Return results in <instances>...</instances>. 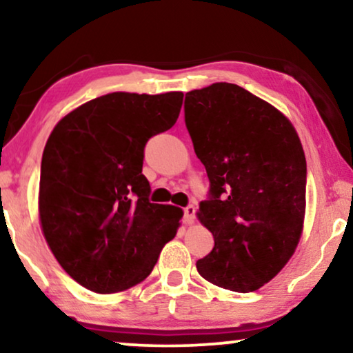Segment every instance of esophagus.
Segmentation results:
<instances>
[{
	"label": "esophagus",
	"mask_w": 353,
	"mask_h": 353,
	"mask_svg": "<svg viewBox=\"0 0 353 353\" xmlns=\"http://www.w3.org/2000/svg\"><path fill=\"white\" fill-rule=\"evenodd\" d=\"M196 219V207L194 205H188L183 209V220H185V223L191 225L192 221Z\"/></svg>",
	"instance_id": "34e87169"
}]
</instances>
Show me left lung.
Segmentation results:
<instances>
[{"mask_svg": "<svg viewBox=\"0 0 353 353\" xmlns=\"http://www.w3.org/2000/svg\"><path fill=\"white\" fill-rule=\"evenodd\" d=\"M185 123L210 183L197 215L215 241L196 268L215 286L252 292L276 276L301 239V139L272 104L225 81L186 93Z\"/></svg>", "mask_w": 353, "mask_h": 353, "instance_id": "1", "label": "left lung"}]
</instances>
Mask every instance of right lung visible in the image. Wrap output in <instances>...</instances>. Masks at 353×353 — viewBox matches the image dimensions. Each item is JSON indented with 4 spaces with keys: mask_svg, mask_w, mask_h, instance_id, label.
Listing matches in <instances>:
<instances>
[{
    "mask_svg": "<svg viewBox=\"0 0 353 353\" xmlns=\"http://www.w3.org/2000/svg\"><path fill=\"white\" fill-rule=\"evenodd\" d=\"M181 91H115L67 114L43 151L40 220L46 243L81 286L110 294L141 283L175 238L181 209L152 204L144 148L175 125Z\"/></svg>",
    "mask_w": 353,
    "mask_h": 353,
    "instance_id": "right-lung-1",
    "label": "right lung"
}]
</instances>
